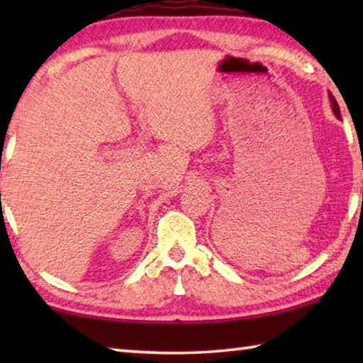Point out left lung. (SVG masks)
I'll return each instance as SVG.
<instances>
[{
  "instance_id": "obj_1",
  "label": "left lung",
  "mask_w": 363,
  "mask_h": 363,
  "mask_svg": "<svg viewBox=\"0 0 363 363\" xmlns=\"http://www.w3.org/2000/svg\"><path fill=\"white\" fill-rule=\"evenodd\" d=\"M330 97V102H331V108H333V113L336 115V118H341V113H340V106H337L336 99L333 97V94H328Z\"/></svg>"
}]
</instances>
